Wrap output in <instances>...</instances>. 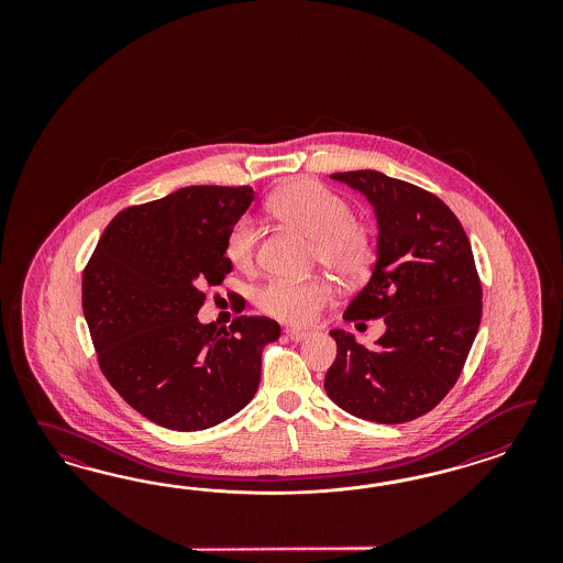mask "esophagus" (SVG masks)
Returning a JSON list of instances; mask_svg holds the SVG:
<instances>
[{
	"label": "esophagus",
	"mask_w": 563,
	"mask_h": 563,
	"mask_svg": "<svg viewBox=\"0 0 563 563\" xmlns=\"http://www.w3.org/2000/svg\"><path fill=\"white\" fill-rule=\"evenodd\" d=\"M287 339H290L292 342H303L306 339H309V332L295 330V328H287Z\"/></svg>",
	"instance_id": "1"
}]
</instances>
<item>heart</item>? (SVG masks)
Instances as JSON below:
<instances>
[{
	"label": "heart",
	"mask_w": 563,
	"mask_h": 563,
	"mask_svg": "<svg viewBox=\"0 0 563 563\" xmlns=\"http://www.w3.org/2000/svg\"><path fill=\"white\" fill-rule=\"evenodd\" d=\"M268 210L278 221L313 241L318 264L353 283L369 273L375 257V235L367 222L353 219V210L341 196L313 181H292L268 198ZM257 229L250 219H239L224 243V257L247 273L256 264ZM332 299L322 278L303 283L271 280L257 290L256 303L264 313L290 325H309Z\"/></svg>",
	"instance_id": "heart-1"
}]
</instances>
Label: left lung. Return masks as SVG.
Here are the masks:
<instances>
[{
  "mask_svg": "<svg viewBox=\"0 0 563 563\" xmlns=\"http://www.w3.org/2000/svg\"><path fill=\"white\" fill-rule=\"evenodd\" d=\"M330 179L363 194L377 221L372 278L342 318H384L386 332L367 349L330 330L336 358L325 394L358 419L407 423L442 402L477 336L483 290L473 250L454 212L426 189L372 169Z\"/></svg>",
  "mask_w": 563,
  "mask_h": 563,
  "instance_id": "left-lung-1",
  "label": "left lung"
}]
</instances>
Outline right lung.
Wrapping results in <instances>:
<instances>
[{"label":"right lung","mask_w":563,"mask_h":563,"mask_svg":"<svg viewBox=\"0 0 563 563\" xmlns=\"http://www.w3.org/2000/svg\"><path fill=\"white\" fill-rule=\"evenodd\" d=\"M254 189L189 186L132 206L104 229L82 276L99 365L121 398L175 431L219 426L257 393L271 318L202 324L206 287L233 271L224 243Z\"/></svg>","instance_id":"obj_1"}]
</instances>
